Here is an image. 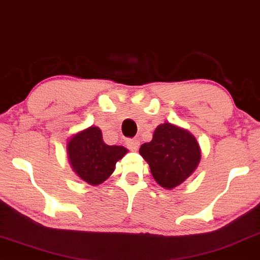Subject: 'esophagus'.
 <instances>
[{"label": "esophagus", "mask_w": 260, "mask_h": 260, "mask_svg": "<svg viewBox=\"0 0 260 260\" xmlns=\"http://www.w3.org/2000/svg\"><path fill=\"white\" fill-rule=\"evenodd\" d=\"M125 144H126L127 148H129L130 150H133V151H136V150L139 148V141L136 138L126 139Z\"/></svg>", "instance_id": "esophagus-1"}]
</instances>
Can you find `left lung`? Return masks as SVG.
Returning <instances> with one entry per match:
<instances>
[{
    "label": "left lung",
    "instance_id": "obj_1",
    "mask_svg": "<svg viewBox=\"0 0 260 260\" xmlns=\"http://www.w3.org/2000/svg\"><path fill=\"white\" fill-rule=\"evenodd\" d=\"M139 153L148 161L156 182L167 189H174L183 183L201 160L196 138L169 123L157 126L152 141L144 143Z\"/></svg>",
    "mask_w": 260,
    "mask_h": 260
}]
</instances>
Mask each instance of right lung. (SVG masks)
I'll list each match as a JSON object with an SVG mask.
<instances>
[{
    "label": "right lung",
    "mask_w": 260,
    "mask_h": 260,
    "mask_svg": "<svg viewBox=\"0 0 260 260\" xmlns=\"http://www.w3.org/2000/svg\"><path fill=\"white\" fill-rule=\"evenodd\" d=\"M123 146L107 145L99 127L91 126L75 135L68 144L75 172L91 185L103 183L115 170L116 161L125 155Z\"/></svg>",
    "instance_id": "obj_1"
}]
</instances>
